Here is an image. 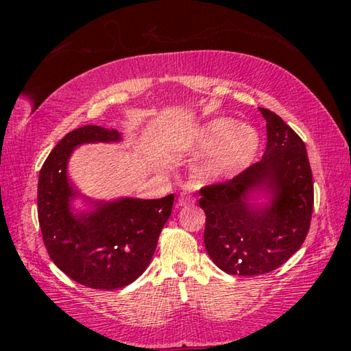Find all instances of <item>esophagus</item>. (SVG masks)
<instances>
[{"instance_id":"obj_1","label":"esophagus","mask_w":351,"mask_h":351,"mask_svg":"<svg viewBox=\"0 0 351 351\" xmlns=\"http://www.w3.org/2000/svg\"><path fill=\"white\" fill-rule=\"evenodd\" d=\"M193 203H195L193 197L190 193H187V192H182L180 197H178V206H190V204H193Z\"/></svg>"}]
</instances>
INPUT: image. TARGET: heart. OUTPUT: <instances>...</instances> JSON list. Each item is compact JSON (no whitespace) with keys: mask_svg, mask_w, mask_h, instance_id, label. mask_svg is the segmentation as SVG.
Segmentation results:
<instances>
[{"mask_svg":"<svg viewBox=\"0 0 351 351\" xmlns=\"http://www.w3.org/2000/svg\"><path fill=\"white\" fill-rule=\"evenodd\" d=\"M260 145L258 132L240 125L232 117H215L178 139L180 152H212L199 167L203 180H218L243 170L252 162Z\"/></svg>","mask_w":351,"mask_h":351,"instance_id":"heart-1","label":"heart"}]
</instances>
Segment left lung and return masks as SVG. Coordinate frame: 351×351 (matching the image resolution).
<instances>
[{"instance_id":"obj_1","label":"left lung","mask_w":351,"mask_h":351,"mask_svg":"<svg viewBox=\"0 0 351 351\" xmlns=\"http://www.w3.org/2000/svg\"><path fill=\"white\" fill-rule=\"evenodd\" d=\"M260 112L268 133L263 158L232 180L199 189L206 251L232 276L268 274L282 266L304 245L313 215V173L304 141L276 112ZM257 189L271 195L269 206L248 203V193Z\"/></svg>"}]
</instances>
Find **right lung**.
Masks as SVG:
<instances>
[{"instance_id": "1", "label": "right lung", "mask_w": 351, "mask_h": 351, "mask_svg": "<svg viewBox=\"0 0 351 351\" xmlns=\"http://www.w3.org/2000/svg\"><path fill=\"white\" fill-rule=\"evenodd\" d=\"M116 130L85 125L52 148L38 176V223L46 251L74 282L93 289H117L134 282L156 251L159 234L173 207V195L159 199L122 198L73 213L79 192L68 180V159L75 147L117 142Z\"/></svg>"}]
</instances>
